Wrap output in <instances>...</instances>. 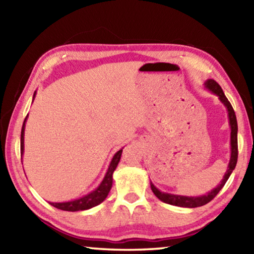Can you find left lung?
Here are the masks:
<instances>
[{"label": "left lung", "instance_id": "8db88e82", "mask_svg": "<svg viewBox=\"0 0 254 254\" xmlns=\"http://www.w3.org/2000/svg\"><path fill=\"white\" fill-rule=\"evenodd\" d=\"M204 87L206 89L216 95L218 100L222 102V104L226 107L227 111V117H229V124L231 128V157H230V162L229 166H227V169L224 174V177L221 180V183L217 185L216 187L213 188L212 190L206 192L205 195L200 196H184V195H174V194H168V192H163L154 186L152 182H150V186L153 191V194L156 195L159 199L163 203L174 205V206H179V207H188V208H194V207H199V206L206 205L209 203L215 196L218 194V191L221 190L224 186L227 179L230 178L231 174L233 173V170L236 166V162H238V122H236V117L234 113L233 107H232L231 103L227 100L226 96L223 93V89L221 86L218 85L214 79H207L204 83Z\"/></svg>", "mask_w": 254, "mask_h": 254}]
</instances>
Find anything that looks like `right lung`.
Returning <instances> with one entry per match:
<instances>
[{"mask_svg": "<svg viewBox=\"0 0 254 254\" xmlns=\"http://www.w3.org/2000/svg\"><path fill=\"white\" fill-rule=\"evenodd\" d=\"M36 93L37 92H34L33 94V100L34 97H36ZM27 119H28V115L27 118L24 119L22 130H21V159H22L23 152H24V130H25V122H27ZM122 151H123V148L121 150H119V151L114 154L113 158H112L104 178H103L102 183L98 185V187L96 189H94V190L89 192V194L85 195L83 197H79V198L77 199L62 201V203H51V201H49V204L53 205L56 208L62 209V210H67V212L85 210V209H89L92 207H95L97 205H100L102 201L106 198L111 190L112 184H113V173L119 165Z\"/></svg>", "mask_w": 254, "mask_h": 254, "instance_id": "1", "label": "right lung"}]
</instances>
